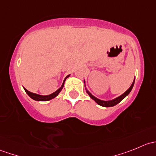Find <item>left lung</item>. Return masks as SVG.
<instances>
[{
    "instance_id": "8db88e82",
    "label": "left lung",
    "mask_w": 156,
    "mask_h": 156,
    "mask_svg": "<svg viewBox=\"0 0 156 156\" xmlns=\"http://www.w3.org/2000/svg\"><path fill=\"white\" fill-rule=\"evenodd\" d=\"M134 81L135 80H133V84H131V86L129 87V89L127 90L126 92L124 93V94H122V95H121L120 97H117V98L114 99V100H109V101H103V100H99V99L96 98L95 97H94V96H93L92 94L89 92V91L87 90H86V91H87L88 95L90 97V98L93 99V100H94V101H95L98 105H100V106H103V107H111V106H115V105H117L118 103H120V102L122 101V100H123V99L125 98L126 96L128 95L129 93L131 91L132 88H133V84H134Z\"/></svg>"
}]
</instances>
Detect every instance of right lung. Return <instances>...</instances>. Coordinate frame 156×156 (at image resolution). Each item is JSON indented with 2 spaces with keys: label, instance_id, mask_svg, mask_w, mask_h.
Wrapping results in <instances>:
<instances>
[{
  "label": "right lung",
  "instance_id": "right-lung-1",
  "mask_svg": "<svg viewBox=\"0 0 156 156\" xmlns=\"http://www.w3.org/2000/svg\"><path fill=\"white\" fill-rule=\"evenodd\" d=\"M68 77H69V75H68V76H66V78H65V80H64L63 81V84H62V85L61 86V87L59 88V89H58L56 91V92H54L53 94H50V95H48V96H41V95H38V94H34V93H31L30 91L27 90L26 89H25V91L26 92V94H28V95L30 97H31V99H33L34 100H36V101H48V100H52L53 98H54V97H56V96L59 94V93L60 92L61 90L62 89V87H63L64 86V82H65L66 79Z\"/></svg>",
  "mask_w": 156,
  "mask_h": 156
}]
</instances>
